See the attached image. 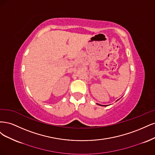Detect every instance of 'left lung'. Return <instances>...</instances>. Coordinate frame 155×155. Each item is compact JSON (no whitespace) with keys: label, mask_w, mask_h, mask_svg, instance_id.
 Here are the masks:
<instances>
[{"label":"left lung","mask_w":155,"mask_h":155,"mask_svg":"<svg viewBox=\"0 0 155 155\" xmlns=\"http://www.w3.org/2000/svg\"><path fill=\"white\" fill-rule=\"evenodd\" d=\"M98 105H99V106H104V105H101V104H97Z\"/></svg>","instance_id":"1"}]
</instances>
